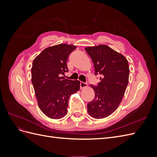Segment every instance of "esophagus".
Here are the masks:
<instances>
[{"label": "esophagus", "mask_w": 157, "mask_h": 157, "mask_svg": "<svg viewBox=\"0 0 157 157\" xmlns=\"http://www.w3.org/2000/svg\"><path fill=\"white\" fill-rule=\"evenodd\" d=\"M88 86V84L86 83H85L84 82H80V89H84L85 88H86Z\"/></svg>", "instance_id": "obj_1"}]
</instances>
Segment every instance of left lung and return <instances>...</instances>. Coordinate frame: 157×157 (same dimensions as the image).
<instances>
[{
  "label": "left lung",
  "mask_w": 157,
  "mask_h": 157,
  "mask_svg": "<svg viewBox=\"0 0 157 157\" xmlns=\"http://www.w3.org/2000/svg\"><path fill=\"white\" fill-rule=\"evenodd\" d=\"M85 50L93 61L95 75H101L98 86L90 85L95 97L88 103V112L97 119L105 118L116 110L124 95L129 79L128 60L106 45L86 47Z\"/></svg>",
  "instance_id": "8db88e82"
}]
</instances>
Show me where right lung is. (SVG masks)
I'll return each mask as SVG.
<instances>
[{"label": "right lung", "mask_w": 157, "mask_h": 157, "mask_svg": "<svg viewBox=\"0 0 157 157\" xmlns=\"http://www.w3.org/2000/svg\"><path fill=\"white\" fill-rule=\"evenodd\" d=\"M76 48L67 44L48 47L33 60L31 81L38 105L50 118L59 119L67 115L69 99L80 89L79 80L59 77L68 71V56Z\"/></svg>", "instance_id": "add662e5"}]
</instances>
